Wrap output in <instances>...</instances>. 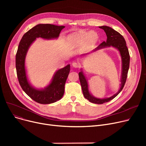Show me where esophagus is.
I'll return each instance as SVG.
<instances>
[{"label":"esophagus","instance_id":"obj_1","mask_svg":"<svg viewBox=\"0 0 146 146\" xmlns=\"http://www.w3.org/2000/svg\"><path fill=\"white\" fill-rule=\"evenodd\" d=\"M72 66L74 68H79L80 67V64L78 63H76V62H73L72 63Z\"/></svg>","mask_w":146,"mask_h":146}]
</instances>
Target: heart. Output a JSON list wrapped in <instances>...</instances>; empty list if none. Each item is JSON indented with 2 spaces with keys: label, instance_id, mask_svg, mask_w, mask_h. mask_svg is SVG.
Here are the masks:
<instances>
[{
  "label": "heart",
  "instance_id": "b5f03b06",
  "mask_svg": "<svg viewBox=\"0 0 146 146\" xmlns=\"http://www.w3.org/2000/svg\"><path fill=\"white\" fill-rule=\"evenodd\" d=\"M98 35L95 32H83L79 33H73L68 37V42L72 47H76L83 45L86 42L92 44L98 40Z\"/></svg>",
  "mask_w": 146,
  "mask_h": 146
}]
</instances>
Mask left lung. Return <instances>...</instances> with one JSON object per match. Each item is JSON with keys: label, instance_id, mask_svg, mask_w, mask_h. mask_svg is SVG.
Instances as JSON below:
<instances>
[{"label": "left lung", "instance_id": "obj_1", "mask_svg": "<svg viewBox=\"0 0 146 146\" xmlns=\"http://www.w3.org/2000/svg\"><path fill=\"white\" fill-rule=\"evenodd\" d=\"M99 28L104 30L107 36V40L106 41H104L101 44H99V46H98L94 50V51L102 49L106 47H111V46L116 48L119 50L122 58V76L120 89L117 94L111 96L110 98L105 99L97 98L93 96L89 92L88 83L82 71L79 73V77L83 94L85 98L92 103L96 104H102L105 102H108L115 98L121 92L122 89H123L127 78L129 66L130 57L128 49L126 45V42L123 36L121 35L118 32L116 31L115 30H114L111 27L107 26H102L99 27Z\"/></svg>", "mask_w": 146, "mask_h": 146}]
</instances>
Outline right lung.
<instances>
[{"label": "right lung", "instance_id": "add662e5", "mask_svg": "<svg viewBox=\"0 0 146 146\" xmlns=\"http://www.w3.org/2000/svg\"><path fill=\"white\" fill-rule=\"evenodd\" d=\"M65 27L51 24H38L29 29L19 42L16 54V69L19 83L26 94L38 103L49 104L56 102L63 97L65 83L70 72V64L58 70L50 85L44 89H36L29 83L25 67V59L28 50L36 38L52 39L58 37Z\"/></svg>", "mask_w": 146, "mask_h": 146}]
</instances>
